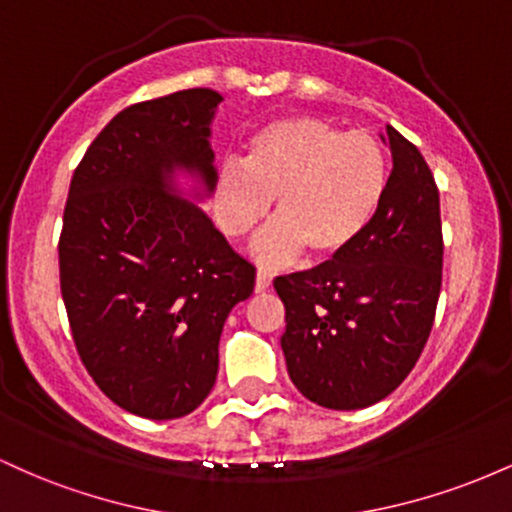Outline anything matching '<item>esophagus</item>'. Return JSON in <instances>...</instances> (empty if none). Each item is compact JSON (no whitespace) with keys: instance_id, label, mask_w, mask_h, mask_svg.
<instances>
[{"instance_id":"1","label":"esophagus","mask_w":512,"mask_h":512,"mask_svg":"<svg viewBox=\"0 0 512 512\" xmlns=\"http://www.w3.org/2000/svg\"><path fill=\"white\" fill-rule=\"evenodd\" d=\"M272 286V274L267 272V269H257V276H255V291L257 293H264Z\"/></svg>"}]
</instances>
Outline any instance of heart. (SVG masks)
Instances as JSON below:
<instances>
[{"label": "heart", "mask_w": 512, "mask_h": 512, "mask_svg": "<svg viewBox=\"0 0 512 512\" xmlns=\"http://www.w3.org/2000/svg\"><path fill=\"white\" fill-rule=\"evenodd\" d=\"M387 156L368 132H344L320 117H284L250 139L245 168L226 166L216 180V221L226 236L257 226L276 199L279 221L252 243L257 260L289 262L339 255L378 214Z\"/></svg>", "instance_id": "obj_1"}]
</instances>
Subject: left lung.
<instances>
[{
    "instance_id": "obj_1",
    "label": "left lung",
    "mask_w": 512,
    "mask_h": 512,
    "mask_svg": "<svg viewBox=\"0 0 512 512\" xmlns=\"http://www.w3.org/2000/svg\"><path fill=\"white\" fill-rule=\"evenodd\" d=\"M378 214L351 248L276 276L281 349L293 385L327 409H366L395 392L431 334L443 281L440 197L431 168L395 127Z\"/></svg>"
}]
</instances>
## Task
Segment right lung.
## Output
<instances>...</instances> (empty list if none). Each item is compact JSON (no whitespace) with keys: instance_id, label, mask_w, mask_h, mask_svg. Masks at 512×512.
<instances>
[{"instance_id":"1","label":"right lung","mask_w":512,"mask_h":512,"mask_svg":"<svg viewBox=\"0 0 512 512\" xmlns=\"http://www.w3.org/2000/svg\"><path fill=\"white\" fill-rule=\"evenodd\" d=\"M223 98L187 88L117 113L74 170L60 286L81 361L117 407L166 421L195 411L219 373L233 305L255 267L185 199L216 187L211 122Z\"/></svg>"}]
</instances>
